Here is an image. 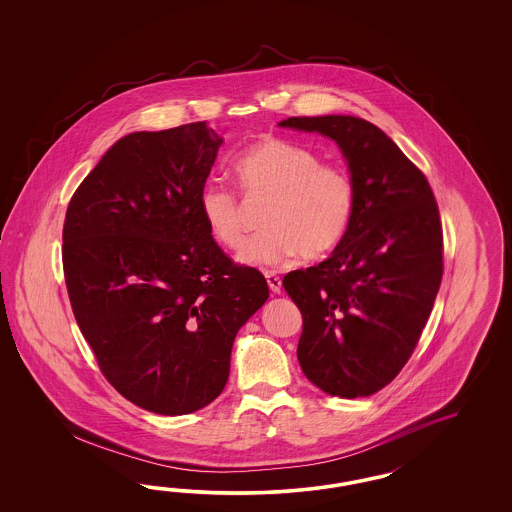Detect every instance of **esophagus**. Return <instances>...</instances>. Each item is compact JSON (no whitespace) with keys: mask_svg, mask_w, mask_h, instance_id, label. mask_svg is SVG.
<instances>
[{"mask_svg":"<svg viewBox=\"0 0 512 512\" xmlns=\"http://www.w3.org/2000/svg\"><path fill=\"white\" fill-rule=\"evenodd\" d=\"M264 278L268 281V287H270L272 293H279V291H281V279H279V276H276L274 272H266Z\"/></svg>","mask_w":512,"mask_h":512,"instance_id":"34e87169","label":"esophagus"}]
</instances>
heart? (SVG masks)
Returning <instances> with one entry per match:
<instances>
[{"mask_svg": "<svg viewBox=\"0 0 512 512\" xmlns=\"http://www.w3.org/2000/svg\"><path fill=\"white\" fill-rule=\"evenodd\" d=\"M234 174L248 195L270 197L263 233L251 236L240 251V263L276 266L296 253L323 257L336 248L355 214L357 191L351 176L325 165L308 148L266 137L234 159ZM210 234L221 246L238 249L244 242L242 206L231 187L210 180L199 195Z\"/></svg>", "mask_w": 512, "mask_h": 512, "instance_id": "obj_1", "label": "heart"}]
</instances>
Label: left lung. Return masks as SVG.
I'll return each mask as SVG.
<instances>
[{"label":"left lung","instance_id":"1","mask_svg":"<svg viewBox=\"0 0 512 512\" xmlns=\"http://www.w3.org/2000/svg\"><path fill=\"white\" fill-rule=\"evenodd\" d=\"M278 125L334 140L357 191L332 255L283 278L302 313L300 368L330 396H372L411 357L441 285L443 231L432 187L362 118L302 116Z\"/></svg>","mask_w":512,"mask_h":512}]
</instances>
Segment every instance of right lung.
Wrapping results in <instances>:
<instances>
[{"label": "right lung", "mask_w": 512, "mask_h": 512, "mask_svg": "<svg viewBox=\"0 0 512 512\" xmlns=\"http://www.w3.org/2000/svg\"><path fill=\"white\" fill-rule=\"evenodd\" d=\"M223 139L206 122L135 131L78 186L63 223V272L97 364L125 400L186 415L227 385L238 330L268 298L234 264L199 195Z\"/></svg>", "instance_id": "right-lung-1"}]
</instances>
